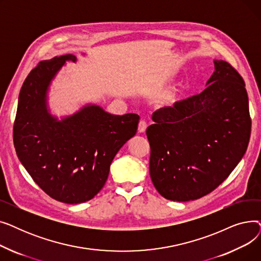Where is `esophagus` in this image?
<instances>
[{"mask_svg": "<svg viewBox=\"0 0 261 261\" xmlns=\"http://www.w3.org/2000/svg\"><path fill=\"white\" fill-rule=\"evenodd\" d=\"M147 127H148L147 122H146L145 120H141L140 123H139V132H141V133L145 132L146 129H147Z\"/></svg>", "mask_w": 261, "mask_h": 261, "instance_id": "obj_1", "label": "esophagus"}]
</instances>
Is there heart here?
<instances>
[{"instance_id":"b5f03b06","label":"heart","mask_w":261,"mask_h":261,"mask_svg":"<svg viewBox=\"0 0 261 261\" xmlns=\"http://www.w3.org/2000/svg\"><path fill=\"white\" fill-rule=\"evenodd\" d=\"M181 97V92L179 90H171V91H168L167 93L164 94L162 97H161V105L165 106V107H169V106H172L174 103H176L177 101H179Z\"/></svg>"}]
</instances>
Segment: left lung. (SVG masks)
<instances>
[{
  "label": "left lung",
  "instance_id": "obj_1",
  "mask_svg": "<svg viewBox=\"0 0 261 261\" xmlns=\"http://www.w3.org/2000/svg\"><path fill=\"white\" fill-rule=\"evenodd\" d=\"M200 94L165 107L147 128L150 176L159 194L186 202L208 195L235 169L248 148L252 120L240 74L215 60Z\"/></svg>",
  "mask_w": 261,
  "mask_h": 261
}]
</instances>
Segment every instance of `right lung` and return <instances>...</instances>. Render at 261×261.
<instances>
[{
    "label": "right lung",
    "mask_w": 261,
    "mask_h": 261,
    "mask_svg": "<svg viewBox=\"0 0 261 261\" xmlns=\"http://www.w3.org/2000/svg\"><path fill=\"white\" fill-rule=\"evenodd\" d=\"M67 54L38 63L26 77L13 123L17 155L36 184L50 198L78 204L103 187L118 150L138 130V114L112 115L86 106L57 120L46 109V92Z\"/></svg>",
    "instance_id": "1"
}]
</instances>
